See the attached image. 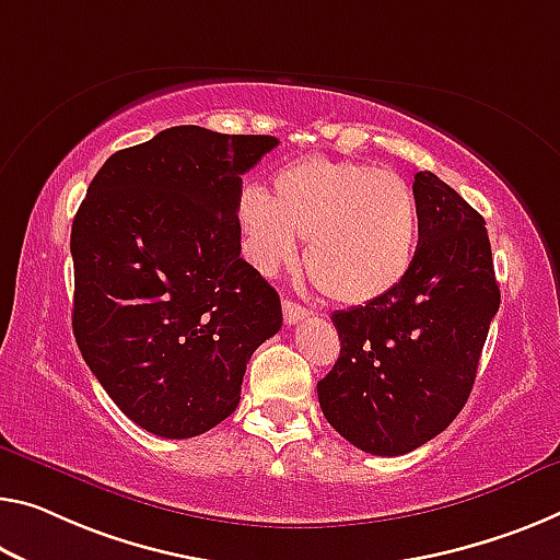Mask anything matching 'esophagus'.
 <instances>
[{
  "mask_svg": "<svg viewBox=\"0 0 560 560\" xmlns=\"http://www.w3.org/2000/svg\"><path fill=\"white\" fill-rule=\"evenodd\" d=\"M307 315H310L307 307L292 303V300H282V317H285L288 325H295L300 320H305Z\"/></svg>",
  "mask_w": 560,
  "mask_h": 560,
  "instance_id": "obj_1",
  "label": "esophagus"
}]
</instances>
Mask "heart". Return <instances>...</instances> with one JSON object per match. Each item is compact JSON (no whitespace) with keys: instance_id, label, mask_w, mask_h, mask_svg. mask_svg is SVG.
Returning <instances> with one entry per match:
<instances>
[{"instance_id":"b5f03b06","label":"heart","mask_w":560,"mask_h":560,"mask_svg":"<svg viewBox=\"0 0 560 560\" xmlns=\"http://www.w3.org/2000/svg\"><path fill=\"white\" fill-rule=\"evenodd\" d=\"M235 212L257 270L292 262L298 237L307 240V275L338 303L363 305L388 295L416 255L418 212L408 183L365 162H290L275 172L270 195L245 187Z\"/></svg>"}]
</instances>
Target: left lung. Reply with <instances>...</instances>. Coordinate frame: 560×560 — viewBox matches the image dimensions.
<instances>
[{"label":"left lung","instance_id":"left-lung-1","mask_svg":"<svg viewBox=\"0 0 560 560\" xmlns=\"http://www.w3.org/2000/svg\"><path fill=\"white\" fill-rule=\"evenodd\" d=\"M412 195L408 275L388 295L332 315L340 358L317 383L328 423L373 455L410 453L453 423L501 305L486 220L428 170Z\"/></svg>","mask_w":560,"mask_h":560}]
</instances>
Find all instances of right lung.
Here are the masks:
<instances>
[{
  "instance_id": "obj_1",
  "label": "right lung",
  "mask_w": 560,
  "mask_h": 560,
  "mask_svg": "<svg viewBox=\"0 0 560 560\" xmlns=\"http://www.w3.org/2000/svg\"><path fill=\"white\" fill-rule=\"evenodd\" d=\"M270 135L170 127L100 167L72 222V330L117 408L160 438H195L240 402L280 298L240 257L243 175Z\"/></svg>"
}]
</instances>
